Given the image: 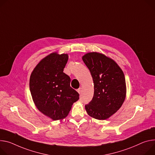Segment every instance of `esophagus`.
Returning a JSON list of instances; mask_svg holds the SVG:
<instances>
[{"label":"esophagus","instance_id":"obj_1","mask_svg":"<svg viewBox=\"0 0 155 155\" xmlns=\"http://www.w3.org/2000/svg\"><path fill=\"white\" fill-rule=\"evenodd\" d=\"M77 91H78V93L79 94H81V91H82V89H81V88H78V89L77 90Z\"/></svg>","mask_w":155,"mask_h":155}]
</instances>
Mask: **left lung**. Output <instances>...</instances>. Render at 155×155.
I'll use <instances>...</instances> for the list:
<instances>
[{"mask_svg":"<svg viewBox=\"0 0 155 155\" xmlns=\"http://www.w3.org/2000/svg\"><path fill=\"white\" fill-rule=\"evenodd\" d=\"M90 70L94 83V95L85 105L88 114L98 120H105L120 108L126 97L124 72L113 60L104 54L93 52L82 57Z\"/></svg>","mask_w":155,"mask_h":155,"instance_id":"obj_1","label":"left lung"}]
</instances>
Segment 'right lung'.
<instances>
[{
    "label": "right lung",
    "mask_w": 155,
    "mask_h": 155,
    "mask_svg": "<svg viewBox=\"0 0 155 155\" xmlns=\"http://www.w3.org/2000/svg\"><path fill=\"white\" fill-rule=\"evenodd\" d=\"M67 54L52 52L36 65L30 78V90L37 109L54 120L65 118L79 94L70 87V78L63 72Z\"/></svg>",
    "instance_id": "add662e5"
}]
</instances>
